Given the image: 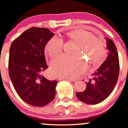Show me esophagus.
<instances>
[{
    "label": "esophagus",
    "instance_id": "esophagus-1",
    "mask_svg": "<svg viewBox=\"0 0 128 128\" xmlns=\"http://www.w3.org/2000/svg\"><path fill=\"white\" fill-rule=\"evenodd\" d=\"M59 80H73V79L70 78H59Z\"/></svg>",
    "mask_w": 128,
    "mask_h": 128
}]
</instances>
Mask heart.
I'll list each match as a JSON object with an SVG mask.
<instances>
[{"mask_svg":"<svg viewBox=\"0 0 128 128\" xmlns=\"http://www.w3.org/2000/svg\"><path fill=\"white\" fill-rule=\"evenodd\" d=\"M66 36L71 41L78 43L73 56L59 55L52 60L50 71L54 76L66 78L78 76L86 70V62L82 56L91 60L94 66L102 61L106 51V43L103 38L95 36L93 33L86 30L78 28L68 31ZM64 40L58 36H54L47 42L45 52L50 57L54 58L62 51Z\"/></svg>","mask_w":128,"mask_h":128,"instance_id":"heart-1","label":"heart"}]
</instances>
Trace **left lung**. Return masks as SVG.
Here are the masks:
<instances>
[{"mask_svg":"<svg viewBox=\"0 0 128 128\" xmlns=\"http://www.w3.org/2000/svg\"><path fill=\"white\" fill-rule=\"evenodd\" d=\"M106 40L110 51L107 58L92 74L86 90L76 93L78 99L86 104L94 105L102 102L111 94L118 81L120 73L118 52L114 43L109 38Z\"/></svg>","mask_w":128,"mask_h":128,"instance_id":"obj_1","label":"left lung"}]
</instances>
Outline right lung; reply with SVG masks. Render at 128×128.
<instances>
[{
	"mask_svg": "<svg viewBox=\"0 0 128 128\" xmlns=\"http://www.w3.org/2000/svg\"><path fill=\"white\" fill-rule=\"evenodd\" d=\"M54 35L46 28H30L10 46V78L19 97L31 106H44L55 98L58 82L50 81L41 75L48 68L45 46Z\"/></svg>",
	"mask_w": 128,
	"mask_h": 128,
	"instance_id": "1",
	"label": "right lung"
}]
</instances>
